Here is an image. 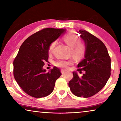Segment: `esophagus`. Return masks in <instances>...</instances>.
<instances>
[{"mask_svg": "<svg viewBox=\"0 0 121 121\" xmlns=\"http://www.w3.org/2000/svg\"><path fill=\"white\" fill-rule=\"evenodd\" d=\"M61 73H62V74H64L66 73V71L64 70H63V69H62V70H61Z\"/></svg>", "mask_w": 121, "mask_h": 121, "instance_id": "34e87169", "label": "esophagus"}]
</instances>
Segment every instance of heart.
<instances>
[{
	"label": "heart",
	"instance_id": "1",
	"mask_svg": "<svg viewBox=\"0 0 121 121\" xmlns=\"http://www.w3.org/2000/svg\"><path fill=\"white\" fill-rule=\"evenodd\" d=\"M63 39L65 44L70 48V51L73 57L77 59L81 58L83 57L85 53V46L80 42V39L75 32L73 31L69 32L64 36ZM56 44V41L51 44L49 48V52H52ZM71 64H72V62L71 60H59L56 63V65L57 67L64 69H67L68 66Z\"/></svg>",
	"mask_w": 121,
	"mask_h": 121
}]
</instances>
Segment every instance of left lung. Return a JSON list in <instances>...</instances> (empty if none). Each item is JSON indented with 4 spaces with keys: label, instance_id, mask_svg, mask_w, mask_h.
<instances>
[{
    "label": "left lung",
    "instance_id": "left-lung-1",
    "mask_svg": "<svg viewBox=\"0 0 121 121\" xmlns=\"http://www.w3.org/2000/svg\"><path fill=\"white\" fill-rule=\"evenodd\" d=\"M85 44L84 59L78 64V71L85 73L80 78L73 72V78L69 82L71 91L78 97L92 96L100 91L111 75V58L103 42L84 30L79 31Z\"/></svg>",
    "mask_w": 121,
    "mask_h": 121
}]
</instances>
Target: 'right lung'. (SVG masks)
Here are the masks:
<instances>
[{
    "label": "right lung",
    "mask_w": 121,
    "mask_h": 121,
    "mask_svg": "<svg viewBox=\"0 0 121 121\" xmlns=\"http://www.w3.org/2000/svg\"><path fill=\"white\" fill-rule=\"evenodd\" d=\"M66 29L46 28L35 33L22 43L15 58L14 78L28 95L36 98L49 95L53 91L56 81L60 77V69L54 67L46 72L43 68L48 62L51 44Z\"/></svg>",
    "instance_id": "right-lung-1"
}]
</instances>
